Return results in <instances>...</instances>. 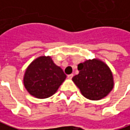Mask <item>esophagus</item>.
Here are the masks:
<instances>
[{
  "label": "esophagus",
  "instance_id": "34e87169",
  "mask_svg": "<svg viewBox=\"0 0 130 130\" xmlns=\"http://www.w3.org/2000/svg\"><path fill=\"white\" fill-rule=\"evenodd\" d=\"M73 77V74H70V75H68V78L69 79H71Z\"/></svg>",
  "mask_w": 130,
  "mask_h": 130
}]
</instances>
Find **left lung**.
Listing matches in <instances>:
<instances>
[{
  "label": "left lung",
  "instance_id": "1",
  "mask_svg": "<svg viewBox=\"0 0 130 130\" xmlns=\"http://www.w3.org/2000/svg\"><path fill=\"white\" fill-rule=\"evenodd\" d=\"M79 73L72 80L87 99L98 100L107 96L113 87V75L108 66L97 59L78 65Z\"/></svg>",
  "mask_w": 130,
  "mask_h": 130
}]
</instances>
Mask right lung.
<instances>
[{"label": "right lung", "instance_id": "right-lung-1", "mask_svg": "<svg viewBox=\"0 0 130 130\" xmlns=\"http://www.w3.org/2000/svg\"><path fill=\"white\" fill-rule=\"evenodd\" d=\"M65 78L63 71L54 64L50 57L42 56L27 67L23 82L31 95L43 99L54 94Z\"/></svg>", "mask_w": 130, "mask_h": 130}]
</instances>
